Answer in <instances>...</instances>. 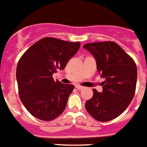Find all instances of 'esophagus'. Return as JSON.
<instances>
[{"label": "esophagus", "mask_w": 147, "mask_h": 147, "mask_svg": "<svg viewBox=\"0 0 147 147\" xmlns=\"http://www.w3.org/2000/svg\"><path fill=\"white\" fill-rule=\"evenodd\" d=\"M75 87H76V88L79 90H82L84 88V87H82V86H79V85H76L75 86Z\"/></svg>", "instance_id": "34e87169"}]
</instances>
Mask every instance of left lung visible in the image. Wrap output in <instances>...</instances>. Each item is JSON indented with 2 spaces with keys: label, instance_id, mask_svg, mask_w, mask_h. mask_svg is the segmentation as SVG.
Segmentation results:
<instances>
[{
  "label": "left lung",
  "instance_id": "8db88e82",
  "mask_svg": "<svg viewBox=\"0 0 147 147\" xmlns=\"http://www.w3.org/2000/svg\"><path fill=\"white\" fill-rule=\"evenodd\" d=\"M93 55L97 70L104 78L103 91L93 89V96L85 103L87 112L100 122L112 120L124 112L135 95L137 68L120 46L113 41L84 44Z\"/></svg>",
  "mask_w": 147,
  "mask_h": 147
}]
</instances>
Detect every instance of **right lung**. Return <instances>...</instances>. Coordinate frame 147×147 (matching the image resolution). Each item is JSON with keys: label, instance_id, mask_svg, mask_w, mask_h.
I'll use <instances>...</instances> for the list:
<instances>
[{"label": "right lung", "instance_id": "right-lung-1", "mask_svg": "<svg viewBox=\"0 0 147 147\" xmlns=\"http://www.w3.org/2000/svg\"><path fill=\"white\" fill-rule=\"evenodd\" d=\"M79 47V42L44 38L19 60L16 72L19 95L33 117L51 121L64 111L74 86L55 82L52 74L65 68Z\"/></svg>", "mask_w": 147, "mask_h": 147}]
</instances>
